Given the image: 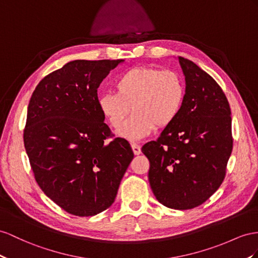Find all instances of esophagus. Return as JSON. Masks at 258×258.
<instances>
[{"mask_svg": "<svg viewBox=\"0 0 258 258\" xmlns=\"http://www.w3.org/2000/svg\"><path fill=\"white\" fill-rule=\"evenodd\" d=\"M131 146H132V149H133V153H134L135 155H140V154L142 153L141 146H140V145H138V144L133 143V144H131Z\"/></svg>", "mask_w": 258, "mask_h": 258, "instance_id": "obj_1", "label": "esophagus"}]
</instances>
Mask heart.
<instances>
[{"instance_id": "obj_1", "label": "heart", "mask_w": 258, "mask_h": 258, "mask_svg": "<svg viewBox=\"0 0 258 258\" xmlns=\"http://www.w3.org/2000/svg\"><path fill=\"white\" fill-rule=\"evenodd\" d=\"M114 88L115 92L98 97V108L110 126L118 128L132 107L135 114L118 130V135L130 141L172 124L186 98L185 79L173 70L133 68L116 78Z\"/></svg>"}]
</instances>
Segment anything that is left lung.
<instances>
[{
  "instance_id": "1",
  "label": "left lung",
  "mask_w": 258,
  "mask_h": 258,
  "mask_svg": "<svg viewBox=\"0 0 258 258\" xmlns=\"http://www.w3.org/2000/svg\"><path fill=\"white\" fill-rule=\"evenodd\" d=\"M186 98L176 120L157 141L145 144L148 180L160 204L185 210L200 206L219 188L233 148L231 110L215 79L185 57Z\"/></svg>"
}]
</instances>
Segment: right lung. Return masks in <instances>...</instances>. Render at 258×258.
<instances>
[{
  "label": "right lung",
  "mask_w": 258,
  "mask_h": 258,
  "mask_svg": "<svg viewBox=\"0 0 258 258\" xmlns=\"http://www.w3.org/2000/svg\"><path fill=\"white\" fill-rule=\"evenodd\" d=\"M123 60H76L45 76L32 92L24 145L38 185L66 213L88 217L113 204L134 154L114 137L97 89Z\"/></svg>",
  "instance_id": "1"
}]
</instances>
